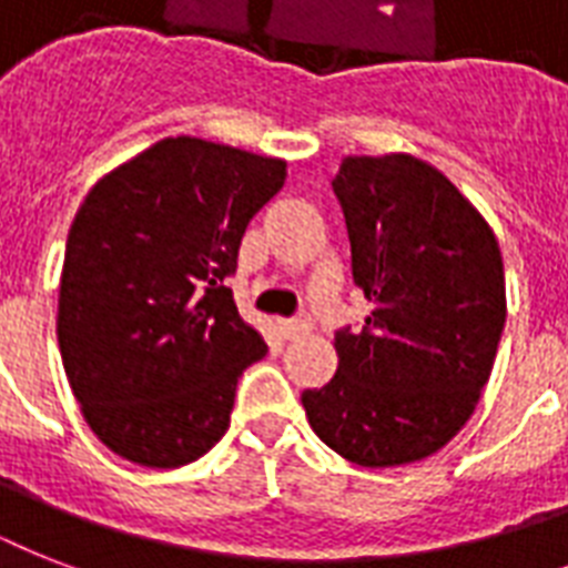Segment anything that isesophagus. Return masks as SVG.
Here are the masks:
<instances>
[{"mask_svg":"<svg viewBox=\"0 0 568 568\" xmlns=\"http://www.w3.org/2000/svg\"><path fill=\"white\" fill-rule=\"evenodd\" d=\"M276 329H280V336L283 338H297V336H303V333H310V321L283 318V321H276Z\"/></svg>","mask_w":568,"mask_h":568,"instance_id":"34e87169","label":"esophagus"}]
</instances>
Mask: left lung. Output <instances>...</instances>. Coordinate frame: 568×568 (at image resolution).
I'll list each match as a JSON object with an SVG mask.
<instances>
[{
  "label": "left lung",
  "mask_w": 568,
  "mask_h": 568,
  "mask_svg": "<svg viewBox=\"0 0 568 568\" xmlns=\"http://www.w3.org/2000/svg\"><path fill=\"white\" fill-rule=\"evenodd\" d=\"M333 191L372 315L359 333L338 329V372L303 392V409L338 457L406 466L463 430L493 374L501 247L457 185L409 153L347 155Z\"/></svg>",
  "instance_id": "8db88e82"
}]
</instances>
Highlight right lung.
Listing matches in <instances>:
<instances>
[{
	"instance_id": "right-lung-1",
	"label": "right lung",
	"mask_w": 568,
	"mask_h": 568,
	"mask_svg": "<svg viewBox=\"0 0 568 568\" xmlns=\"http://www.w3.org/2000/svg\"><path fill=\"white\" fill-rule=\"evenodd\" d=\"M285 162L164 138L105 173L67 235L58 347L88 427L118 457L180 468L230 427L235 386L267 354L223 280Z\"/></svg>"
}]
</instances>
